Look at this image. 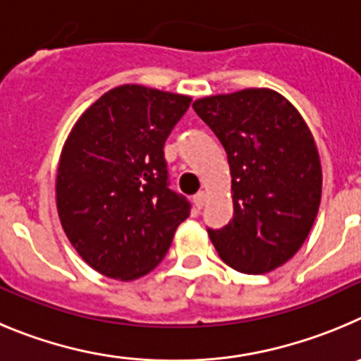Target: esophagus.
Instances as JSON below:
<instances>
[{"mask_svg":"<svg viewBox=\"0 0 361 361\" xmlns=\"http://www.w3.org/2000/svg\"><path fill=\"white\" fill-rule=\"evenodd\" d=\"M194 207H196L197 210H201L203 209V204H204V201H207V194L203 192V190H201V192H197L196 196H194Z\"/></svg>","mask_w":361,"mask_h":361,"instance_id":"1","label":"esophagus"}]
</instances>
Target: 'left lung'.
Instances as JSON below:
<instances>
[{
    "label": "left lung",
    "mask_w": 361,
    "mask_h": 361,
    "mask_svg": "<svg viewBox=\"0 0 361 361\" xmlns=\"http://www.w3.org/2000/svg\"><path fill=\"white\" fill-rule=\"evenodd\" d=\"M219 138L232 173L233 217L207 228L219 257L241 274L290 261L314 223L322 167L300 113L277 92L252 87L192 104Z\"/></svg>",
    "instance_id": "obj_1"
}]
</instances>
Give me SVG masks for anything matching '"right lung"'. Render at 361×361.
Returning a JSON list of instances; mask_svg holds the SVG:
<instances>
[{"label":"right lung","instance_id":"1","mask_svg":"<svg viewBox=\"0 0 361 361\" xmlns=\"http://www.w3.org/2000/svg\"><path fill=\"white\" fill-rule=\"evenodd\" d=\"M190 97L124 84L77 120L61 154L57 210L73 248L106 277L133 281L160 264L190 214L169 187L164 145Z\"/></svg>","mask_w":361,"mask_h":361}]
</instances>
